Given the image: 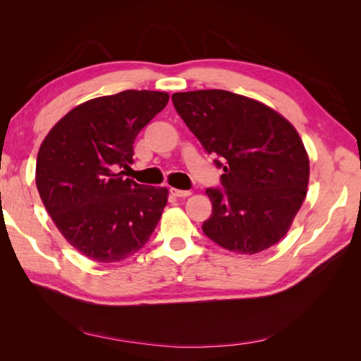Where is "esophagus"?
<instances>
[{
  "label": "esophagus",
  "instance_id": "obj_1",
  "mask_svg": "<svg viewBox=\"0 0 361 361\" xmlns=\"http://www.w3.org/2000/svg\"><path fill=\"white\" fill-rule=\"evenodd\" d=\"M171 194L174 195V197H188V195H191V191H187V190H176V188H171Z\"/></svg>",
  "mask_w": 361,
  "mask_h": 361
}]
</instances>
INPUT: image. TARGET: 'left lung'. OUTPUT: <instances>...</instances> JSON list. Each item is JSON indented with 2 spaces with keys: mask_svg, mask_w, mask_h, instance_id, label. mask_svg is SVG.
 Instances as JSON below:
<instances>
[{
  "mask_svg": "<svg viewBox=\"0 0 361 361\" xmlns=\"http://www.w3.org/2000/svg\"><path fill=\"white\" fill-rule=\"evenodd\" d=\"M171 101L224 171L223 190H206L212 214L203 233L239 255L277 244L307 194L309 157L297 129L265 104L232 92H183Z\"/></svg>",
  "mask_w": 361,
  "mask_h": 361,
  "instance_id": "left-lung-1",
  "label": "left lung"
}]
</instances>
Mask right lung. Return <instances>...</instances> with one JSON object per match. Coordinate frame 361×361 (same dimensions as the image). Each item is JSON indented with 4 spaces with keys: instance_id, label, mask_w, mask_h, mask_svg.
I'll list each match as a JSON object with an SVG mask.
<instances>
[{
    "instance_id": "right-lung-1",
    "label": "right lung",
    "mask_w": 361,
    "mask_h": 361,
    "mask_svg": "<svg viewBox=\"0 0 361 361\" xmlns=\"http://www.w3.org/2000/svg\"><path fill=\"white\" fill-rule=\"evenodd\" d=\"M169 94L125 90L75 106L43 140L36 185L66 241L92 260L111 264L143 248L167 204L169 190L123 178L138 133Z\"/></svg>"
}]
</instances>
